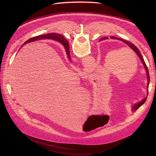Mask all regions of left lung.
<instances>
[{"label":"left lung","mask_w":156,"mask_h":156,"mask_svg":"<svg viewBox=\"0 0 156 156\" xmlns=\"http://www.w3.org/2000/svg\"><path fill=\"white\" fill-rule=\"evenodd\" d=\"M108 37H103V38H102L100 40L101 41V40H105V39H108ZM111 39H116V40H121V42L125 43V44L126 45H127L131 49H132V50L137 55V56L139 57V58H140V61H142V64H143V65H144V68H145V70H146V74H147V90H148L149 85V81H150V76H149V70H148V68H147V65H146V64H145V61H144V59H143V57H142V54H140V51H139L138 48H137L134 44H132L131 42H128V41H126V40H123V39H122V38H117V37H111ZM59 40H61V41H60L61 43V42H62V43L64 42H66V39L64 38V37L63 36H62V35L60 37ZM147 95H148V92H147ZM147 98V97H146L145 98V99H144L143 100H142L141 101H140L139 102H137V103L135 104L132 106V111H136L140 107V106H141L142 105H143V104L145 103V102L146 101Z\"/></svg>","instance_id":"1"}]
</instances>
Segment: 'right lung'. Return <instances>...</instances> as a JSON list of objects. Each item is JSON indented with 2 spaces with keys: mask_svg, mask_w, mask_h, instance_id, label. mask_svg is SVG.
Returning <instances> with one entry per match:
<instances>
[{
  "mask_svg": "<svg viewBox=\"0 0 156 156\" xmlns=\"http://www.w3.org/2000/svg\"><path fill=\"white\" fill-rule=\"evenodd\" d=\"M61 36V35L60 34H44V35H38V36H36L35 37H33L30 38L29 40H28L27 41H26L23 44V45L24 44H27L28 43H30V42H35V41L37 40H44V39H51V40H56L57 42H60L59 38ZM61 44L63 45L65 50H66V54L68 55V57L69 61H71V57H70V54H69V43L68 41L66 40V42H64ZM22 45V46H23Z\"/></svg>",
  "mask_w": 156,
  "mask_h": 156,
  "instance_id": "add662e5",
  "label": "right lung"
}]
</instances>
